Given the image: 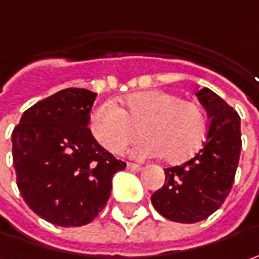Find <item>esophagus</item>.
Instances as JSON below:
<instances>
[{
    "label": "esophagus",
    "instance_id": "1",
    "mask_svg": "<svg viewBox=\"0 0 259 259\" xmlns=\"http://www.w3.org/2000/svg\"><path fill=\"white\" fill-rule=\"evenodd\" d=\"M127 169H130V171H142V166L141 165H138V163H127Z\"/></svg>",
    "mask_w": 259,
    "mask_h": 259
}]
</instances>
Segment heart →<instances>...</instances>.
<instances>
[{
  "label": "heart",
  "instance_id": "b5f03b06",
  "mask_svg": "<svg viewBox=\"0 0 259 259\" xmlns=\"http://www.w3.org/2000/svg\"><path fill=\"white\" fill-rule=\"evenodd\" d=\"M120 108L113 101L98 103L90 114V130L111 153H121L138 138L140 124L146 136L133 148V156L148 159L165 156L169 162H184L201 149L208 120L201 106L183 101L172 93L152 90L123 98Z\"/></svg>",
  "mask_w": 259,
  "mask_h": 259
}]
</instances>
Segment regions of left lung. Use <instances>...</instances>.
<instances>
[{"label": "left lung", "mask_w": 259, "mask_h": 259, "mask_svg": "<svg viewBox=\"0 0 259 259\" xmlns=\"http://www.w3.org/2000/svg\"><path fill=\"white\" fill-rule=\"evenodd\" d=\"M210 124L203 148L190 161L165 169V184L151 197L163 218L178 223L207 219L229 196L241 156V117L208 88L196 93Z\"/></svg>", "instance_id": "obj_1"}]
</instances>
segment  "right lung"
<instances>
[{
	"label": "right lung",
	"instance_id": "add662e5",
	"mask_svg": "<svg viewBox=\"0 0 259 259\" xmlns=\"http://www.w3.org/2000/svg\"><path fill=\"white\" fill-rule=\"evenodd\" d=\"M97 93L66 88L24 111L13 135V165L27 206L49 223H90L111 194L113 175L126 163L91 135Z\"/></svg>",
	"mask_w": 259,
	"mask_h": 259
}]
</instances>
